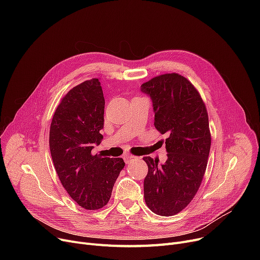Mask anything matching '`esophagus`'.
Segmentation results:
<instances>
[{
	"label": "esophagus",
	"mask_w": 260,
	"mask_h": 260,
	"mask_svg": "<svg viewBox=\"0 0 260 260\" xmlns=\"http://www.w3.org/2000/svg\"><path fill=\"white\" fill-rule=\"evenodd\" d=\"M123 159H124V161L126 163H129V162H133V161H136L138 159V157H135L133 155H129V154H125L124 156H123Z\"/></svg>",
	"instance_id": "1"
}]
</instances>
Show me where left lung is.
<instances>
[{
    "label": "left lung",
    "instance_id": "1",
    "mask_svg": "<svg viewBox=\"0 0 260 260\" xmlns=\"http://www.w3.org/2000/svg\"><path fill=\"white\" fill-rule=\"evenodd\" d=\"M153 101L154 125L167 134L168 160L143 157L148 167L144 199L152 212L173 216L193 200L206 173L211 133L206 104L190 82L179 74H165L141 85Z\"/></svg>",
    "mask_w": 260,
    "mask_h": 260
}]
</instances>
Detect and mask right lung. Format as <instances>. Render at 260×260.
<instances>
[{
	"mask_svg": "<svg viewBox=\"0 0 260 260\" xmlns=\"http://www.w3.org/2000/svg\"><path fill=\"white\" fill-rule=\"evenodd\" d=\"M104 97L99 79L75 86L53 114L49 148L54 169L66 192L80 207L99 210L106 206L125 163L122 158L92 155L103 139Z\"/></svg>",
	"mask_w": 260,
	"mask_h": 260,
	"instance_id": "right-lung-1",
	"label": "right lung"
}]
</instances>
